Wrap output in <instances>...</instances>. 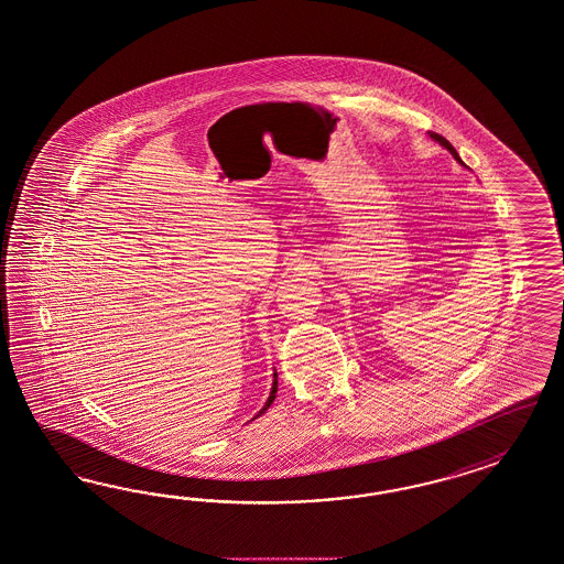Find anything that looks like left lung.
<instances>
[{
    "mask_svg": "<svg viewBox=\"0 0 564 564\" xmlns=\"http://www.w3.org/2000/svg\"><path fill=\"white\" fill-rule=\"evenodd\" d=\"M431 137H433V139H435V141H440V143H442V145H444V148H447V150H449V152H452V155H454V158H456V160H458V162H463V160H460V158H458V154H456V150H454V148H452V143H449V141H447L446 137L437 135V133H431Z\"/></svg>",
    "mask_w": 564,
    "mask_h": 564,
    "instance_id": "1",
    "label": "left lung"
}]
</instances>
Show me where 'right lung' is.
<instances>
[{"label":"right lung","instance_id":"right-lung-1","mask_svg":"<svg viewBox=\"0 0 564 564\" xmlns=\"http://www.w3.org/2000/svg\"><path fill=\"white\" fill-rule=\"evenodd\" d=\"M274 395H276V372H274V381H272V389H271V395H269V400H267V404H264V409L260 410L256 416H260L262 412H267L269 410V406L272 404V400H274Z\"/></svg>","mask_w":564,"mask_h":564}]
</instances>
